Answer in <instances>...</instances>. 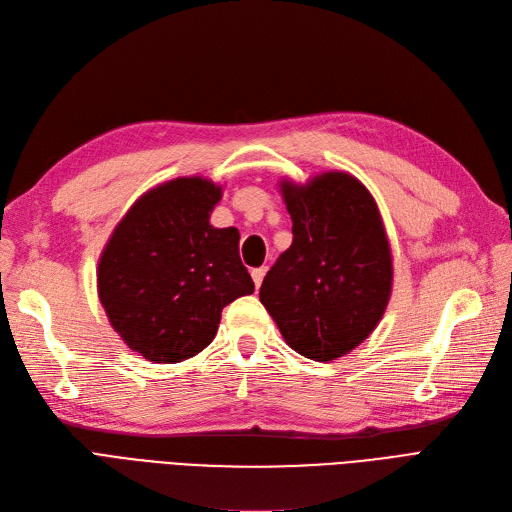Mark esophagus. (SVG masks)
I'll use <instances>...</instances> for the list:
<instances>
[{"label":"esophagus","instance_id":"34e87169","mask_svg":"<svg viewBox=\"0 0 512 512\" xmlns=\"http://www.w3.org/2000/svg\"><path fill=\"white\" fill-rule=\"evenodd\" d=\"M264 275H267V267H258V269H252V279H254L256 290L260 288V283H262Z\"/></svg>","mask_w":512,"mask_h":512}]
</instances>
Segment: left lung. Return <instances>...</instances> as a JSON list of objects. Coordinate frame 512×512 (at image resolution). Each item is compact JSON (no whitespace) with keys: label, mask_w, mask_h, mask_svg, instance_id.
Segmentation results:
<instances>
[{"label":"left lung","mask_w":512,"mask_h":512,"mask_svg":"<svg viewBox=\"0 0 512 512\" xmlns=\"http://www.w3.org/2000/svg\"><path fill=\"white\" fill-rule=\"evenodd\" d=\"M292 245L260 285V302L296 353L332 361L351 353L384 315L393 258L372 193L346 172L306 185L281 182Z\"/></svg>","instance_id":"1"}]
</instances>
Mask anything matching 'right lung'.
<instances>
[{
	"label": "right lung",
	"mask_w": 512,
	"mask_h": 512,
	"mask_svg": "<svg viewBox=\"0 0 512 512\" xmlns=\"http://www.w3.org/2000/svg\"><path fill=\"white\" fill-rule=\"evenodd\" d=\"M220 197L201 176L163 182L134 201L100 254V304L121 340L153 363L201 353L224 306L254 292L239 231L210 224Z\"/></svg>",
	"instance_id": "obj_1"
}]
</instances>
